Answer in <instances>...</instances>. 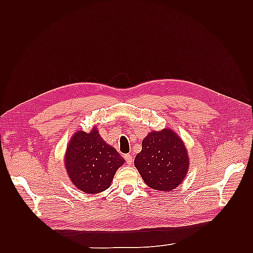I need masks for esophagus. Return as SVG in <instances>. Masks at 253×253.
<instances>
[{
    "label": "esophagus",
    "instance_id": "esophagus-1",
    "mask_svg": "<svg viewBox=\"0 0 253 253\" xmlns=\"http://www.w3.org/2000/svg\"><path fill=\"white\" fill-rule=\"evenodd\" d=\"M124 159H125L127 164H129V165L132 163V161H133V158H132L131 154H125V155H124Z\"/></svg>",
    "mask_w": 253,
    "mask_h": 253
}]
</instances>
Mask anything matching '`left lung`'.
Segmentation results:
<instances>
[{"instance_id":"8db88e82","label":"left lung","mask_w":253,"mask_h":253,"mask_svg":"<svg viewBox=\"0 0 253 253\" xmlns=\"http://www.w3.org/2000/svg\"><path fill=\"white\" fill-rule=\"evenodd\" d=\"M135 166L152 189L170 191L184 181L189 169L185 143L171 129L151 131L142 140Z\"/></svg>"}]
</instances>
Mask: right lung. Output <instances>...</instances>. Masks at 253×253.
<instances>
[{"label": "right lung", "instance_id": "right-lung-1", "mask_svg": "<svg viewBox=\"0 0 253 253\" xmlns=\"http://www.w3.org/2000/svg\"><path fill=\"white\" fill-rule=\"evenodd\" d=\"M124 163L125 160L102 139L96 127L90 132H75L68 142L65 154L68 177L79 190L89 195L106 190Z\"/></svg>", "mask_w": 253, "mask_h": 253}]
</instances>
